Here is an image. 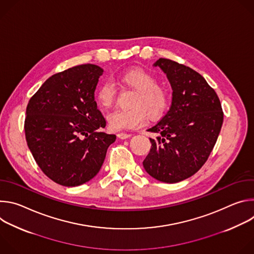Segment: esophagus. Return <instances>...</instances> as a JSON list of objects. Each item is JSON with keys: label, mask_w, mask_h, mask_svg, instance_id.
Returning a JSON list of instances; mask_svg holds the SVG:
<instances>
[{"label": "esophagus", "mask_w": 254, "mask_h": 254, "mask_svg": "<svg viewBox=\"0 0 254 254\" xmlns=\"http://www.w3.org/2000/svg\"><path fill=\"white\" fill-rule=\"evenodd\" d=\"M118 136H119L120 138H122V139H126V138L131 136V134H130V133H127V132H119V133H118Z\"/></svg>", "instance_id": "1"}]
</instances>
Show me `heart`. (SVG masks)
<instances>
[{"instance_id":"1","label":"heart","mask_w":254,"mask_h":254,"mask_svg":"<svg viewBox=\"0 0 254 254\" xmlns=\"http://www.w3.org/2000/svg\"><path fill=\"white\" fill-rule=\"evenodd\" d=\"M119 80L135 90L129 108L116 110L106 117L111 129L119 131L141 126L146 117H161L168 105V94L164 87L157 84L149 71L140 67L129 68L119 75ZM116 88L111 81H103L95 90V99L99 106L111 107L115 101Z\"/></svg>"}]
</instances>
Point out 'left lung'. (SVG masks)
<instances>
[{
    "mask_svg": "<svg viewBox=\"0 0 254 254\" xmlns=\"http://www.w3.org/2000/svg\"><path fill=\"white\" fill-rule=\"evenodd\" d=\"M167 75L173 89L172 104L163 119L148 130L152 148L142 165L146 172L165 183H178L207 161L223 124L218 95L192 68L170 59L154 63Z\"/></svg>",
    "mask_w": 254,
    "mask_h": 254,
    "instance_id": "1",
    "label": "left lung"
}]
</instances>
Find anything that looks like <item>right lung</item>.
<instances>
[{"mask_svg": "<svg viewBox=\"0 0 254 254\" xmlns=\"http://www.w3.org/2000/svg\"><path fill=\"white\" fill-rule=\"evenodd\" d=\"M103 69L77 65L49 77L29 100L25 135L42 172L55 183L75 187L99 172L117 135L100 131L105 120L94 91Z\"/></svg>", "mask_w": 254, "mask_h": 254, "instance_id": "add662e5", "label": "right lung"}]
</instances>
